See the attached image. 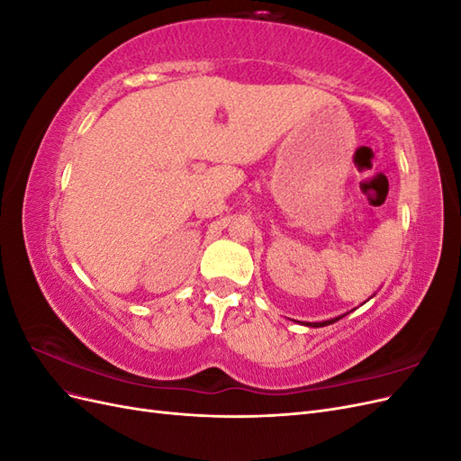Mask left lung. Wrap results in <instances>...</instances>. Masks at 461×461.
I'll use <instances>...</instances> for the list:
<instances>
[{
	"label": "left lung",
	"instance_id": "8db88e82",
	"mask_svg": "<svg viewBox=\"0 0 461 461\" xmlns=\"http://www.w3.org/2000/svg\"><path fill=\"white\" fill-rule=\"evenodd\" d=\"M375 296V294H373ZM346 315V313H344ZM344 315H339V317H332V319H327V321H319V323H302V325H305V327H327V325H332V323H337L339 319H342Z\"/></svg>",
	"mask_w": 461,
	"mask_h": 461
}]
</instances>
